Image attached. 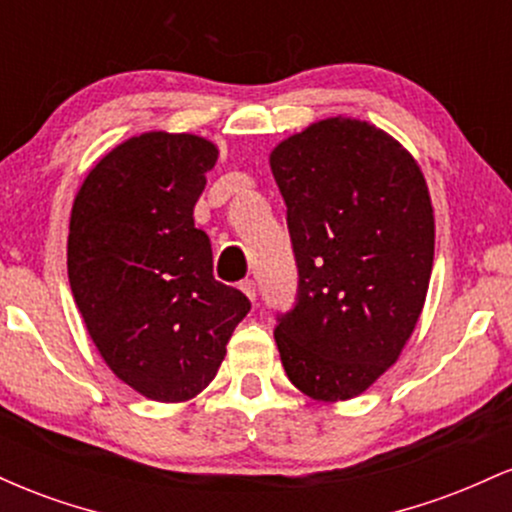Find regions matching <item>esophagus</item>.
<instances>
[{
	"label": "esophagus",
	"instance_id": "esophagus-1",
	"mask_svg": "<svg viewBox=\"0 0 512 512\" xmlns=\"http://www.w3.org/2000/svg\"><path fill=\"white\" fill-rule=\"evenodd\" d=\"M240 291L245 293V296L250 298V301H255V296H257V284L252 279H245L243 284H240Z\"/></svg>",
	"mask_w": 512,
	"mask_h": 512
}]
</instances>
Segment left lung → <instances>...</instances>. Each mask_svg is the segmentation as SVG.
<instances>
[{"label":"left lung","instance_id":"8db88e82","mask_svg":"<svg viewBox=\"0 0 512 512\" xmlns=\"http://www.w3.org/2000/svg\"><path fill=\"white\" fill-rule=\"evenodd\" d=\"M289 209L298 303L274 339L315 402L368 390L407 346L433 269L436 219L416 158L385 129L334 115L269 154Z\"/></svg>","mask_w":512,"mask_h":512}]
</instances>
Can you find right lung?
Segmentation results:
<instances>
[{"label":"right lung","instance_id":"obj_1","mask_svg":"<svg viewBox=\"0 0 512 512\" xmlns=\"http://www.w3.org/2000/svg\"><path fill=\"white\" fill-rule=\"evenodd\" d=\"M216 158L199 134H137L88 170L72 204L67 274L88 337L154 402L195 399L250 310L214 279L211 243L192 219Z\"/></svg>","mask_w":512,"mask_h":512}]
</instances>
